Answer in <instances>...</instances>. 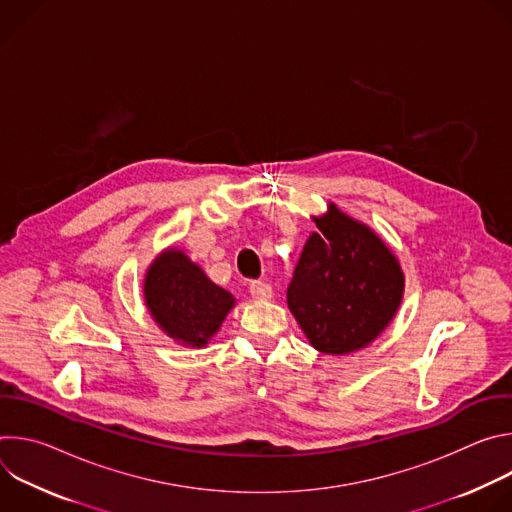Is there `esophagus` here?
<instances>
[{
	"label": "esophagus",
	"mask_w": 512,
	"mask_h": 512,
	"mask_svg": "<svg viewBox=\"0 0 512 512\" xmlns=\"http://www.w3.org/2000/svg\"><path fill=\"white\" fill-rule=\"evenodd\" d=\"M249 291H251V298L257 302H267L273 298V287L267 281H253L249 285Z\"/></svg>",
	"instance_id": "34e87169"
}]
</instances>
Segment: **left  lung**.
<instances>
[{"instance_id": "8db88e82", "label": "left lung", "mask_w": 512, "mask_h": 512, "mask_svg": "<svg viewBox=\"0 0 512 512\" xmlns=\"http://www.w3.org/2000/svg\"><path fill=\"white\" fill-rule=\"evenodd\" d=\"M312 221L318 233L304 245L287 306L318 352L352 354L375 342L395 318L405 273L391 247L334 202Z\"/></svg>"}]
</instances>
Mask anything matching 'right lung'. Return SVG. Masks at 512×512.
<instances>
[{"label":"right lung","mask_w":512,"mask_h":512,"mask_svg":"<svg viewBox=\"0 0 512 512\" xmlns=\"http://www.w3.org/2000/svg\"><path fill=\"white\" fill-rule=\"evenodd\" d=\"M143 302L156 326L182 346L202 348L237 306L182 249H164L145 269Z\"/></svg>","instance_id":"obj_1"}]
</instances>
